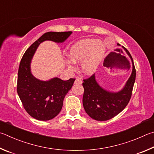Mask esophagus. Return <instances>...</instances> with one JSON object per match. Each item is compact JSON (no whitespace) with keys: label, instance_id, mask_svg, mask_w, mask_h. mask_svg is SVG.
<instances>
[{"label":"esophagus","instance_id":"34e87169","mask_svg":"<svg viewBox=\"0 0 154 154\" xmlns=\"http://www.w3.org/2000/svg\"><path fill=\"white\" fill-rule=\"evenodd\" d=\"M82 83V80L81 79H76L75 80V81H74V84H80V85H81Z\"/></svg>","mask_w":154,"mask_h":154}]
</instances>
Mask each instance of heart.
I'll return each instance as SVG.
<instances>
[{
  "instance_id": "obj_1",
  "label": "heart",
  "mask_w": 154,
  "mask_h": 154,
  "mask_svg": "<svg viewBox=\"0 0 154 154\" xmlns=\"http://www.w3.org/2000/svg\"><path fill=\"white\" fill-rule=\"evenodd\" d=\"M106 53V47L101 40L83 39L70 47L68 57L74 63H81V70L86 75H93L100 66ZM69 69H73L70 62L67 63Z\"/></svg>"
}]
</instances>
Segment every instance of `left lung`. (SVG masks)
I'll use <instances>...</instances> for the list:
<instances>
[{"label": "left lung", "instance_id": "obj_1", "mask_svg": "<svg viewBox=\"0 0 154 154\" xmlns=\"http://www.w3.org/2000/svg\"><path fill=\"white\" fill-rule=\"evenodd\" d=\"M120 46V44H118ZM132 61V73L125 85L118 92L107 91L99 85L93 74L84 80L85 92L82 103L85 112L93 119L106 121L111 119L122 111L130 101L135 82L136 70L130 53L124 48ZM106 60V59H105Z\"/></svg>", "mask_w": 154, "mask_h": 154}]
</instances>
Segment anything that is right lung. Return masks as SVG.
I'll return each mask as SVG.
<instances>
[{
  "mask_svg": "<svg viewBox=\"0 0 154 154\" xmlns=\"http://www.w3.org/2000/svg\"><path fill=\"white\" fill-rule=\"evenodd\" d=\"M72 32H48L35 41L23 54L17 75V91L24 109L32 118L38 120H49L61 110L63 99L71 89L75 79L62 80L57 77L40 80L31 72V62L40 43L50 40L63 43Z\"/></svg>",
  "mask_w": 154,
  "mask_h": 154,
  "instance_id": "obj_1",
  "label": "right lung"
}]
</instances>
